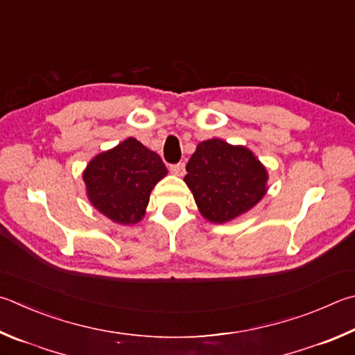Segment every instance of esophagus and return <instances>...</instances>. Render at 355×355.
I'll use <instances>...</instances> for the list:
<instances>
[{
	"label": "esophagus",
	"instance_id": "obj_1",
	"mask_svg": "<svg viewBox=\"0 0 355 355\" xmlns=\"http://www.w3.org/2000/svg\"><path fill=\"white\" fill-rule=\"evenodd\" d=\"M169 171L173 173V175H178V177H182V175H184V163L171 164Z\"/></svg>",
	"mask_w": 355,
	"mask_h": 355
}]
</instances>
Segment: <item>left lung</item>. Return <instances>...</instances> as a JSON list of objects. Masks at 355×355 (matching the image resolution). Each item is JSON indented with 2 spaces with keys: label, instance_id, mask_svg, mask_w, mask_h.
Instances as JSON below:
<instances>
[{
  "label": "left lung",
  "instance_id": "left-lung-1",
  "mask_svg": "<svg viewBox=\"0 0 355 355\" xmlns=\"http://www.w3.org/2000/svg\"><path fill=\"white\" fill-rule=\"evenodd\" d=\"M186 184L205 218L225 223L243 214L266 194L267 171L247 147L208 139L186 164Z\"/></svg>",
  "mask_w": 355,
  "mask_h": 355
}]
</instances>
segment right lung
Instances as JSON below:
<instances>
[{
    "label": "right lung",
    "mask_w": 355,
    "mask_h": 355,
    "mask_svg": "<svg viewBox=\"0 0 355 355\" xmlns=\"http://www.w3.org/2000/svg\"><path fill=\"white\" fill-rule=\"evenodd\" d=\"M166 173L158 153L128 138L89 161L83 182L96 209L116 223L130 225L143 218L153 186Z\"/></svg>",
    "instance_id": "add662e5"
}]
</instances>
